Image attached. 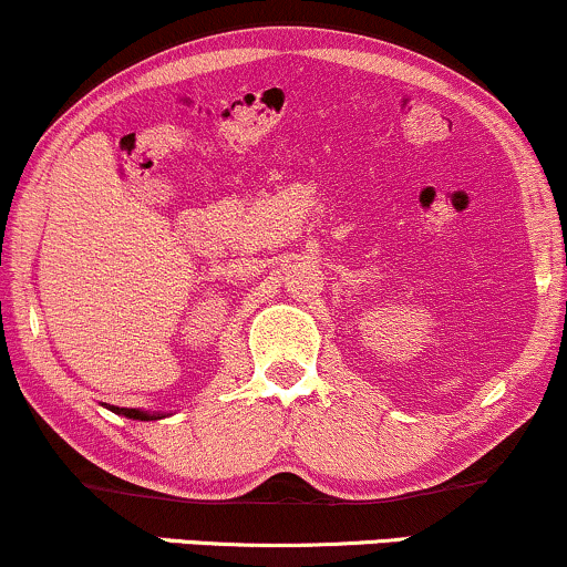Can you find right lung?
<instances>
[{
    "label": "right lung",
    "mask_w": 567,
    "mask_h": 567,
    "mask_svg": "<svg viewBox=\"0 0 567 567\" xmlns=\"http://www.w3.org/2000/svg\"><path fill=\"white\" fill-rule=\"evenodd\" d=\"M105 409L109 411H113V414H118V416H126V419H132V422H156V419H164L166 414H153V411H143V409H118V405H109L105 403Z\"/></svg>",
    "instance_id": "1"
}]
</instances>
